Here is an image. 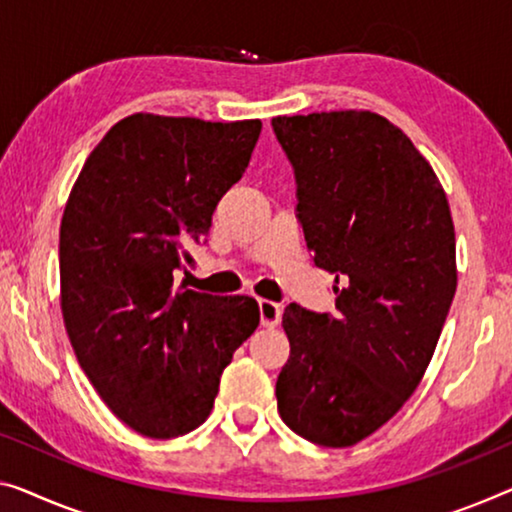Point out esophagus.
<instances>
[{
    "label": "esophagus",
    "instance_id": "esophagus-1",
    "mask_svg": "<svg viewBox=\"0 0 512 512\" xmlns=\"http://www.w3.org/2000/svg\"><path fill=\"white\" fill-rule=\"evenodd\" d=\"M280 319H282L280 303L259 299V322H262V326H266V329H273V326L280 324Z\"/></svg>",
    "mask_w": 512,
    "mask_h": 512
}]
</instances>
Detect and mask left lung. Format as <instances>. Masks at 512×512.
<instances>
[{
    "mask_svg": "<svg viewBox=\"0 0 512 512\" xmlns=\"http://www.w3.org/2000/svg\"><path fill=\"white\" fill-rule=\"evenodd\" d=\"M271 126L312 262L335 276L333 315L296 303L282 315L278 411L312 444L347 448L398 414L434 354L457 287L451 209L430 163L375 112Z\"/></svg>",
    "mask_w": 512,
    "mask_h": 512,
    "instance_id": "8db88e82",
    "label": "left lung"
}]
</instances>
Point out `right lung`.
Wrapping results in <instances>:
<instances>
[{"mask_svg": "<svg viewBox=\"0 0 512 512\" xmlns=\"http://www.w3.org/2000/svg\"><path fill=\"white\" fill-rule=\"evenodd\" d=\"M259 133V119L131 114L96 144L68 195L66 333L96 393L144 437H181L207 421L220 375L259 324L255 299L174 285Z\"/></svg>", "mask_w": 512, "mask_h": 512, "instance_id": "add662e5", "label": "right lung"}]
</instances>
